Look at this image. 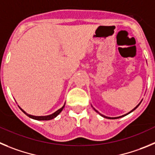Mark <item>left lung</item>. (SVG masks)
Wrapping results in <instances>:
<instances>
[{
	"label": "left lung",
	"instance_id": "1",
	"mask_svg": "<svg viewBox=\"0 0 155 155\" xmlns=\"http://www.w3.org/2000/svg\"><path fill=\"white\" fill-rule=\"evenodd\" d=\"M140 103H141V102H140ZM140 104H138V105L137 106V107H134V109H133V110H131V111H130V112H129V113H128V114H125V115H123V116H120V117H106V116H104V115H102V114H100V113H99V112H98V111H97V110H95V109H94V108H93V109H94V110H95V111H96V112H97V113H98V114H100V115H101V116H102V117H106V118H107V119H117V118H119V117H124V116L127 115V114H130V113H131V112H133V111H134V110H136V109H137V107H138V106H139V105H140Z\"/></svg>",
	"mask_w": 155,
	"mask_h": 155
}]
</instances>
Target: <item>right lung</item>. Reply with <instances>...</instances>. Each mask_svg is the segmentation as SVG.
Wrapping results in <instances>:
<instances>
[{"label": "right lung", "mask_w": 155, "mask_h": 155, "mask_svg": "<svg viewBox=\"0 0 155 155\" xmlns=\"http://www.w3.org/2000/svg\"><path fill=\"white\" fill-rule=\"evenodd\" d=\"M64 107H65V104H64V106L62 107V108H60L59 110H58L57 111H55V112L53 113L52 114H50V115H48V116H33V115H30V114H27L25 111H24L20 107H19V108H20L21 110L23 111L24 114H25L26 115H27L28 117H29L30 118H32V119H34V120H51V119H53V118L56 117L57 116H58V114L62 112V110H63Z\"/></svg>", "instance_id": "obj_1"}]
</instances>
